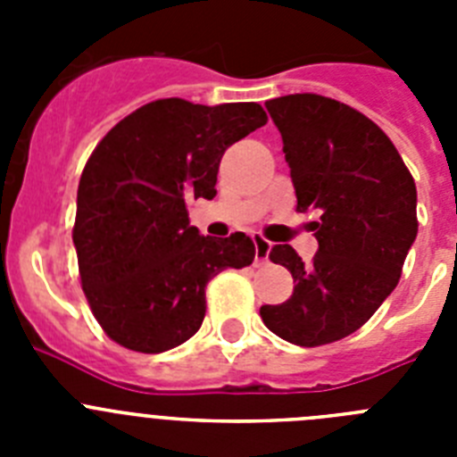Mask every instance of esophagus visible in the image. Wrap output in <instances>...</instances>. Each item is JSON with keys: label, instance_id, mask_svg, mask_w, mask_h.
<instances>
[{"label": "esophagus", "instance_id": "obj_1", "mask_svg": "<svg viewBox=\"0 0 457 457\" xmlns=\"http://www.w3.org/2000/svg\"><path fill=\"white\" fill-rule=\"evenodd\" d=\"M252 240H253V249H256V261H268L272 245H270L263 236H252Z\"/></svg>", "mask_w": 457, "mask_h": 457}]
</instances>
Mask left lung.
Here are the masks:
<instances>
[{
    "label": "left lung",
    "mask_w": 457,
    "mask_h": 457,
    "mask_svg": "<svg viewBox=\"0 0 457 457\" xmlns=\"http://www.w3.org/2000/svg\"><path fill=\"white\" fill-rule=\"evenodd\" d=\"M281 132L297 210H318V253L304 265L290 245L270 252L290 270L293 295L261 306L284 341L316 348L357 332L398 286L417 240V185L389 137L338 100L295 93L265 103Z\"/></svg>",
    "instance_id": "obj_1"
}]
</instances>
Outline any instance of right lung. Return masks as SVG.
Masks as SVG:
<instances>
[{"mask_svg":"<svg viewBox=\"0 0 457 457\" xmlns=\"http://www.w3.org/2000/svg\"><path fill=\"white\" fill-rule=\"evenodd\" d=\"M265 123L256 103L164 98L125 116L91 153L72 242L84 295L112 341L148 354L176 348L199 332L210 278L252 265L245 233L204 237L187 205L215 196L226 148Z\"/></svg>","mask_w":457,"mask_h":457,"instance_id":"obj_1","label":"right lung"}]
</instances>
